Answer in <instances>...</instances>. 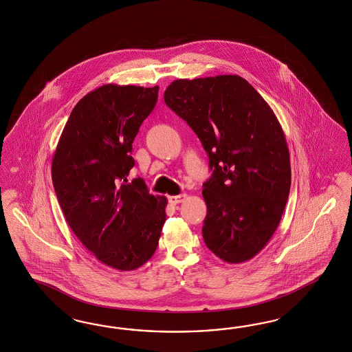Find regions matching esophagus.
Segmentation results:
<instances>
[{"instance_id":"34e87169","label":"esophagus","mask_w":352,"mask_h":352,"mask_svg":"<svg viewBox=\"0 0 352 352\" xmlns=\"http://www.w3.org/2000/svg\"><path fill=\"white\" fill-rule=\"evenodd\" d=\"M186 193H182V195H177V196H169V203L170 205H177V204H181L186 200Z\"/></svg>"}]
</instances>
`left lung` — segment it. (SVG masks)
I'll use <instances>...</instances> for the list:
<instances>
[{
	"label": "left lung",
	"mask_w": 352,
	"mask_h": 352,
	"mask_svg": "<svg viewBox=\"0 0 352 352\" xmlns=\"http://www.w3.org/2000/svg\"><path fill=\"white\" fill-rule=\"evenodd\" d=\"M166 106L201 140L212 177L203 184L206 246L227 263L256 256L275 234L290 191V157L274 111L237 75L173 81Z\"/></svg>",
	"instance_id": "left-lung-1"
}]
</instances>
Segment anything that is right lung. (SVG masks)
Masks as SVG:
<instances>
[{
	"instance_id": "obj_1",
	"label": "right lung",
	"mask_w": 352,
	"mask_h": 352,
	"mask_svg": "<svg viewBox=\"0 0 352 352\" xmlns=\"http://www.w3.org/2000/svg\"><path fill=\"white\" fill-rule=\"evenodd\" d=\"M159 86H100L72 109L52 164L54 190L74 234L120 271L143 266L159 245L165 196L128 182L133 142L156 106Z\"/></svg>"
}]
</instances>
